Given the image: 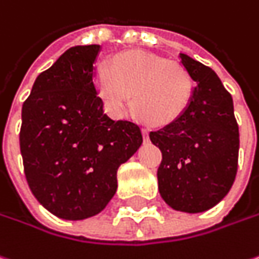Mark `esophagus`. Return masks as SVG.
Here are the masks:
<instances>
[{
    "instance_id": "34e87169",
    "label": "esophagus",
    "mask_w": 259,
    "mask_h": 259,
    "mask_svg": "<svg viewBox=\"0 0 259 259\" xmlns=\"http://www.w3.org/2000/svg\"><path fill=\"white\" fill-rule=\"evenodd\" d=\"M142 132H143V136H145V138L148 139V136H149V129H146V127H143V129H142Z\"/></svg>"
}]
</instances>
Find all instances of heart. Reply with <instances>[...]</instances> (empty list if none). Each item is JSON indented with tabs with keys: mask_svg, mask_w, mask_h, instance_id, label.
<instances>
[{
	"mask_svg": "<svg viewBox=\"0 0 259 259\" xmlns=\"http://www.w3.org/2000/svg\"><path fill=\"white\" fill-rule=\"evenodd\" d=\"M96 85L107 110L121 117L132 104L152 124H168L180 117L193 96V79L183 65L151 52L117 55L111 66L98 62Z\"/></svg>",
	"mask_w": 259,
	"mask_h": 259,
	"instance_id": "1",
	"label": "heart"
}]
</instances>
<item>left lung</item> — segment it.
Instances as JSON below:
<instances>
[{"mask_svg": "<svg viewBox=\"0 0 259 259\" xmlns=\"http://www.w3.org/2000/svg\"><path fill=\"white\" fill-rule=\"evenodd\" d=\"M196 82L186 111L149 133L162 152L158 188L174 210L200 213L216 206L231 190L238 171L239 127L232 96L211 68L180 53Z\"/></svg>", "mask_w": 259, "mask_h": 259, "instance_id": "obj_1", "label": "left lung"}]
</instances>
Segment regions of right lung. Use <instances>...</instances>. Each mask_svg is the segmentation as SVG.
Segmentation results:
<instances>
[{
  "label": "right lung",
  "instance_id": "1",
  "mask_svg": "<svg viewBox=\"0 0 259 259\" xmlns=\"http://www.w3.org/2000/svg\"><path fill=\"white\" fill-rule=\"evenodd\" d=\"M100 45L73 46L36 78L23 104L20 151L33 196L52 214H98L117 190V169L142 145L141 127L103 111L94 82Z\"/></svg>",
  "mask_w": 259,
  "mask_h": 259
}]
</instances>
